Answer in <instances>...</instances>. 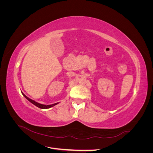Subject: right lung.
Segmentation results:
<instances>
[{"label":"right lung","mask_w":153,"mask_h":153,"mask_svg":"<svg viewBox=\"0 0 153 153\" xmlns=\"http://www.w3.org/2000/svg\"><path fill=\"white\" fill-rule=\"evenodd\" d=\"M23 95H24L25 98L27 100H28L30 103H32V104H34V105H36V106H38V108H43V109L49 108L52 107V106H55V105H56L57 104H58V103H54V104H52V105H42V104H40V103H38V102H36L35 101H34V100H32L29 98L28 97L26 96L24 94H23Z\"/></svg>","instance_id":"obj_1"}]
</instances>
